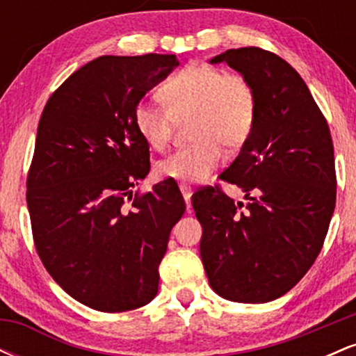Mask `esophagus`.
Listing matches in <instances>:
<instances>
[{
  "label": "esophagus",
  "instance_id": "34e87169",
  "mask_svg": "<svg viewBox=\"0 0 356 356\" xmlns=\"http://www.w3.org/2000/svg\"><path fill=\"white\" fill-rule=\"evenodd\" d=\"M181 192H182V195H184V199H186V204H187V207H191V195H192V187L189 186V184H181Z\"/></svg>",
  "mask_w": 356,
  "mask_h": 356
}]
</instances>
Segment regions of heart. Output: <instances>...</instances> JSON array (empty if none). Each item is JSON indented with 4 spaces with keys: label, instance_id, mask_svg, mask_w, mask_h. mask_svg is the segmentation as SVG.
<instances>
[{
    "label": "heart",
    "instance_id": "obj_1",
    "mask_svg": "<svg viewBox=\"0 0 356 356\" xmlns=\"http://www.w3.org/2000/svg\"><path fill=\"white\" fill-rule=\"evenodd\" d=\"M162 100H140L134 122L152 149L162 150L177 122H191L194 145L167 155L157 164L161 177L204 182L224 157L222 145L239 149L251 137L257 115L256 90L246 76L207 65H189L161 87Z\"/></svg>",
    "mask_w": 356,
    "mask_h": 356
}]
</instances>
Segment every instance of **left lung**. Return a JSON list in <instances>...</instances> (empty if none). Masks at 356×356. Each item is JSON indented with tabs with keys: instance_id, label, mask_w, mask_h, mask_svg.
I'll use <instances>...</instances> for the list:
<instances>
[{
	"instance_id": "1",
	"label": "left lung",
	"mask_w": 356,
	"mask_h": 356,
	"mask_svg": "<svg viewBox=\"0 0 356 356\" xmlns=\"http://www.w3.org/2000/svg\"><path fill=\"white\" fill-rule=\"evenodd\" d=\"M256 90L251 137L219 175L244 191L234 202L219 186L192 195L202 226L201 257L211 288L238 303L283 296L320 254L337 201L328 122L295 68L257 47L214 56Z\"/></svg>"
}]
</instances>
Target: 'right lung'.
I'll return each mask as SVG.
<instances>
[{
  "label": "right lung",
  "instance_id": "right-lung-1",
  "mask_svg": "<svg viewBox=\"0 0 356 356\" xmlns=\"http://www.w3.org/2000/svg\"><path fill=\"white\" fill-rule=\"evenodd\" d=\"M179 65L175 55H105L44 105L26 179L36 252L65 291L105 313L154 300L170 231L186 211L179 187L134 194L150 169L134 110Z\"/></svg>",
  "mask_w": 356,
  "mask_h": 356
}]
</instances>
